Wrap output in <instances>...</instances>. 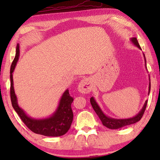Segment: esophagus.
<instances>
[{
    "mask_svg": "<svg viewBox=\"0 0 160 160\" xmlns=\"http://www.w3.org/2000/svg\"><path fill=\"white\" fill-rule=\"evenodd\" d=\"M92 85L90 84L89 79L87 78H84L79 82L78 85V92L82 94H88L92 90Z\"/></svg>",
    "mask_w": 160,
    "mask_h": 160,
    "instance_id": "34e87169",
    "label": "esophagus"
}]
</instances>
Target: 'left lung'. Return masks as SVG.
Wrapping results in <instances>:
<instances>
[{"instance_id":"1","label":"left lung","mask_w":160,"mask_h":160,"mask_svg":"<svg viewBox=\"0 0 160 160\" xmlns=\"http://www.w3.org/2000/svg\"><path fill=\"white\" fill-rule=\"evenodd\" d=\"M130 41H132V43L134 44L135 46L138 48V49H141V47H140L138 42L137 38H131ZM143 57L144 59H145V63H146V58H145V54H143ZM147 69V68H146ZM150 80V78H149ZM150 89H151V82H149V87H148V95H149L150 92ZM90 102L94 110H95V113H97V115L99 117L100 119L101 120L102 124L106 128H108L109 129H112V130H116V129H119L121 128H123L124 126L127 125H130V124H135L137 122H138L141 120V119L143 117L144 111L146 110V105H147V100H146L145 103H144L143 108H141V110L139 111V113H138L137 115H135V117H133L132 118H129V119H114V118H111L106 116L105 113L102 112V111L101 110V108H100V106H98V104L96 102V100H95V98L93 97H92L90 98Z\"/></svg>"}]
</instances>
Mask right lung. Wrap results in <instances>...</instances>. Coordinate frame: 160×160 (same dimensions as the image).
I'll return each instance as SVG.
<instances>
[{
  "instance_id": "right-lung-1",
  "label": "right lung",
  "mask_w": 160,
  "mask_h": 160,
  "mask_svg": "<svg viewBox=\"0 0 160 160\" xmlns=\"http://www.w3.org/2000/svg\"><path fill=\"white\" fill-rule=\"evenodd\" d=\"M19 45L18 43L16 48V55L13 60L10 70V95L13 108L18 113L25 125L36 134L49 137H58L65 135L71 128L73 118V113L71 108V103L73 101V98L70 95L68 89H66L62 94L58 108L50 117L44 119H34L29 117L19 106L14 89L12 73L19 60Z\"/></svg>"
}]
</instances>
